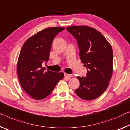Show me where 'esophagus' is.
Returning a JSON list of instances; mask_svg holds the SVG:
<instances>
[{
	"label": "esophagus",
	"mask_w": 130,
	"mask_h": 130,
	"mask_svg": "<svg viewBox=\"0 0 130 130\" xmlns=\"http://www.w3.org/2000/svg\"><path fill=\"white\" fill-rule=\"evenodd\" d=\"M64 76H65V77H68L69 79H70V78H71V77H73V75H69V74H67V73H65L64 74Z\"/></svg>",
	"instance_id": "34e87169"
}]
</instances>
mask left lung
I'll use <instances>...</instances> for the list:
<instances>
[{"label":"left lung","instance_id":"8db88e82","mask_svg":"<svg viewBox=\"0 0 130 130\" xmlns=\"http://www.w3.org/2000/svg\"><path fill=\"white\" fill-rule=\"evenodd\" d=\"M66 29L77 40L80 59L87 69L86 77H77L80 87L75 93L83 100H94L104 93L109 84L113 73L112 46L94 28L72 26Z\"/></svg>","mask_w":130,"mask_h":130}]
</instances>
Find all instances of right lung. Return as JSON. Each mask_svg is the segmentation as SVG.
Segmentation results:
<instances>
[{"mask_svg":"<svg viewBox=\"0 0 130 130\" xmlns=\"http://www.w3.org/2000/svg\"><path fill=\"white\" fill-rule=\"evenodd\" d=\"M64 28H46L29 38L22 47L17 62V75L24 90L34 99H44L51 94L62 72L44 71L42 64L49 59L53 41Z\"/></svg>","mask_w":130,"mask_h":130,"instance_id":"add662e5","label":"right lung"}]
</instances>
